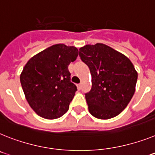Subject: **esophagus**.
Returning <instances> with one entry per match:
<instances>
[{"instance_id": "34e87169", "label": "esophagus", "mask_w": 155, "mask_h": 155, "mask_svg": "<svg viewBox=\"0 0 155 155\" xmlns=\"http://www.w3.org/2000/svg\"><path fill=\"white\" fill-rule=\"evenodd\" d=\"M78 89H81V83L78 84Z\"/></svg>"}]
</instances>
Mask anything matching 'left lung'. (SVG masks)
<instances>
[{
  "label": "left lung",
  "instance_id": "left-lung-1",
  "mask_svg": "<svg viewBox=\"0 0 155 155\" xmlns=\"http://www.w3.org/2000/svg\"><path fill=\"white\" fill-rule=\"evenodd\" d=\"M79 56L92 75V88L85 93L90 114L99 119L118 115L135 92L138 74L132 62L100 43L81 48Z\"/></svg>",
  "mask_w": 155,
  "mask_h": 155
}]
</instances>
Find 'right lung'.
Wrapping results in <instances>:
<instances>
[{
    "instance_id": "obj_1",
    "label": "right lung",
    "mask_w": 155,
    "mask_h": 155,
    "mask_svg": "<svg viewBox=\"0 0 155 155\" xmlns=\"http://www.w3.org/2000/svg\"><path fill=\"white\" fill-rule=\"evenodd\" d=\"M78 55L77 48L58 44L34 55L25 65L20 75L22 90L39 116L55 119L68 110L77 91L68 66Z\"/></svg>"
}]
</instances>
